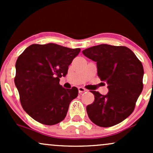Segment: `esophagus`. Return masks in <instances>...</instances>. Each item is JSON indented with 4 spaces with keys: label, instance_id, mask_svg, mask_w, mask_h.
I'll return each mask as SVG.
<instances>
[{
    "label": "esophagus",
    "instance_id": "esophagus-1",
    "mask_svg": "<svg viewBox=\"0 0 153 153\" xmlns=\"http://www.w3.org/2000/svg\"><path fill=\"white\" fill-rule=\"evenodd\" d=\"M86 91H87L86 89L84 88H82V87H79L78 88V91H79V93H80V94H82V93L85 92Z\"/></svg>",
    "mask_w": 153,
    "mask_h": 153
}]
</instances>
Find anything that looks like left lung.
<instances>
[{
  "mask_svg": "<svg viewBox=\"0 0 153 153\" xmlns=\"http://www.w3.org/2000/svg\"><path fill=\"white\" fill-rule=\"evenodd\" d=\"M88 58L96 62L98 76L108 84L105 96L92 91L94 101L86 107L91 122L102 127L122 122L134 109L143 89L142 62L127 47L99 45L82 51Z\"/></svg>",
  "mask_w": 153,
  "mask_h": 153,
  "instance_id": "left-lung-1",
  "label": "left lung"
}]
</instances>
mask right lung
I'll return each instance as SVG.
<instances>
[{
	"label": "right lung",
	"instance_id": "right-lung-1",
	"mask_svg": "<svg viewBox=\"0 0 153 153\" xmlns=\"http://www.w3.org/2000/svg\"><path fill=\"white\" fill-rule=\"evenodd\" d=\"M80 52L53 43L28 47L16 62L15 85L24 111L36 122L54 125L65 118L72 100L78 96L76 87L65 89L59 78Z\"/></svg>",
	"mask_w": 153,
	"mask_h": 153
}]
</instances>
